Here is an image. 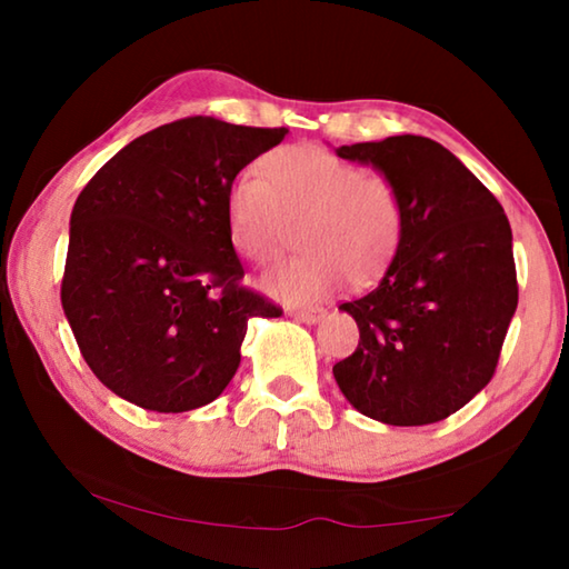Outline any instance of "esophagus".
Returning a JSON list of instances; mask_svg holds the SVG:
<instances>
[{
	"mask_svg": "<svg viewBox=\"0 0 569 569\" xmlns=\"http://www.w3.org/2000/svg\"><path fill=\"white\" fill-rule=\"evenodd\" d=\"M291 316H293L296 321L313 326V323H319V321L323 319V316H326V308H301V311H293Z\"/></svg>",
	"mask_w": 569,
	"mask_h": 569,
	"instance_id": "obj_1",
	"label": "esophagus"
}]
</instances>
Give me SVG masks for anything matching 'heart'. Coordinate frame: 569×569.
Segmentation results:
<instances>
[{"label":"heart","instance_id":"1","mask_svg":"<svg viewBox=\"0 0 569 569\" xmlns=\"http://www.w3.org/2000/svg\"><path fill=\"white\" fill-rule=\"evenodd\" d=\"M228 238L240 256L266 263L298 223L303 256L261 276V288L286 303H313L349 276L361 286L397 256L403 203L397 186L313 146L276 148L261 176L240 172L226 200Z\"/></svg>","mask_w":569,"mask_h":569}]
</instances>
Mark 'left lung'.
<instances>
[{
  "label": "left lung",
  "instance_id": "left-lung-1",
  "mask_svg": "<svg viewBox=\"0 0 569 569\" xmlns=\"http://www.w3.org/2000/svg\"><path fill=\"white\" fill-rule=\"evenodd\" d=\"M403 203L401 246L377 288L339 308L359 326L333 379L363 417L391 427L447 419L495 377L517 311L512 228L457 156L421 134L341 146Z\"/></svg>",
  "mask_w": 569,
  "mask_h": 569
}]
</instances>
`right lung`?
I'll return each mask as SVG.
<instances>
[{
  "mask_svg": "<svg viewBox=\"0 0 569 569\" xmlns=\"http://www.w3.org/2000/svg\"><path fill=\"white\" fill-rule=\"evenodd\" d=\"M286 132L203 114L160 124L80 192L62 308L82 359L120 399L160 413L206 407L236 377L248 321L281 316L240 286L226 200Z\"/></svg>",
  "mask_w": 569,
  "mask_h": 569,
  "instance_id": "obj_1",
  "label": "right lung"
}]
</instances>
